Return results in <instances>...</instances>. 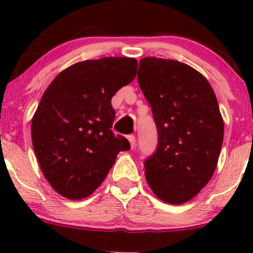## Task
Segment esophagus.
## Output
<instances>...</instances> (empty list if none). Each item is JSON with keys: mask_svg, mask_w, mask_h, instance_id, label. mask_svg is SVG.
Returning a JSON list of instances; mask_svg holds the SVG:
<instances>
[{"mask_svg": "<svg viewBox=\"0 0 253 253\" xmlns=\"http://www.w3.org/2000/svg\"><path fill=\"white\" fill-rule=\"evenodd\" d=\"M128 141L130 144V149H134L135 146V136L134 135H128Z\"/></svg>", "mask_w": 253, "mask_h": 253, "instance_id": "obj_1", "label": "esophagus"}]
</instances>
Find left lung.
Here are the masks:
<instances>
[{"mask_svg": "<svg viewBox=\"0 0 253 253\" xmlns=\"http://www.w3.org/2000/svg\"><path fill=\"white\" fill-rule=\"evenodd\" d=\"M138 82L158 130V147L145 161L147 184L162 201L182 205L216 169L223 141L216 96L201 72L173 59H140Z\"/></svg>", "mask_w": 253, "mask_h": 253, "instance_id": "1", "label": "left lung"}]
</instances>
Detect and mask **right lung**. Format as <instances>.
I'll list each match as a JSON object with an SVG mask.
<instances>
[{"instance_id":"obj_1","label":"right lung","mask_w":253,"mask_h":253,"mask_svg":"<svg viewBox=\"0 0 253 253\" xmlns=\"http://www.w3.org/2000/svg\"><path fill=\"white\" fill-rule=\"evenodd\" d=\"M135 58L104 57L64 69L32 118V144L46 181L69 200L91 195L106 178L126 138L112 132V97L134 80Z\"/></svg>"}]
</instances>
